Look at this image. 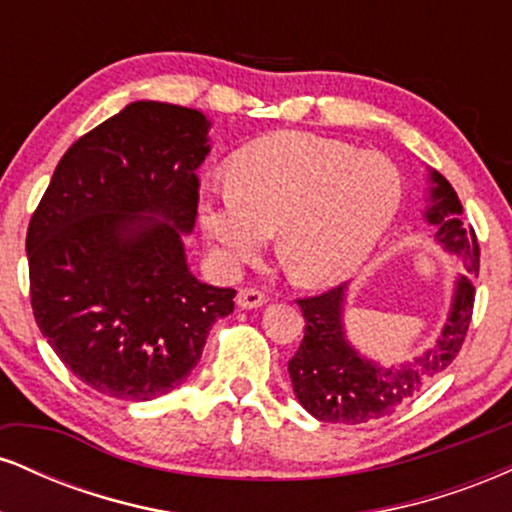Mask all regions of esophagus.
<instances>
[{
    "label": "esophagus",
    "instance_id": "obj_1",
    "mask_svg": "<svg viewBox=\"0 0 512 512\" xmlns=\"http://www.w3.org/2000/svg\"><path fill=\"white\" fill-rule=\"evenodd\" d=\"M267 303V296L260 289H240L238 291V305L245 310L260 308V305Z\"/></svg>",
    "mask_w": 512,
    "mask_h": 512
}]
</instances>
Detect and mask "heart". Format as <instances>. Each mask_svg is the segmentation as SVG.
I'll return each instance as SVG.
<instances>
[{"label": "heart", "mask_w": 512, "mask_h": 512, "mask_svg": "<svg viewBox=\"0 0 512 512\" xmlns=\"http://www.w3.org/2000/svg\"><path fill=\"white\" fill-rule=\"evenodd\" d=\"M228 175L231 187L204 192L197 204L216 260L243 267L279 231L281 264L313 289L361 269L404 195L390 158L308 132H276L245 146Z\"/></svg>", "instance_id": "obj_1"}]
</instances>
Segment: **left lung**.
I'll return each instance as SVG.
<instances>
[{"instance_id":"left-lung-1","label":"left lung","mask_w":512,"mask_h":512,"mask_svg":"<svg viewBox=\"0 0 512 512\" xmlns=\"http://www.w3.org/2000/svg\"><path fill=\"white\" fill-rule=\"evenodd\" d=\"M431 209L426 219L438 226V243L460 257L464 272L457 279L455 298L443 334L424 356L399 368L358 356L344 337V286L296 298L305 317V334L289 361L293 392L305 411L327 424H368L390 416L399 404L419 395L460 354L474 310V281L479 276L477 233L460 219L462 204L443 175L431 173Z\"/></svg>"}]
</instances>
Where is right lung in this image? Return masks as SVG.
I'll return each mask as SVG.
<instances>
[{
	"label": "right lung",
	"mask_w": 512,
	"mask_h": 512,
	"mask_svg": "<svg viewBox=\"0 0 512 512\" xmlns=\"http://www.w3.org/2000/svg\"><path fill=\"white\" fill-rule=\"evenodd\" d=\"M199 110L137 101L69 146L26 233L31 308L81 383L149 402L178 387L233 289L187 269L197 168L209 154Z\"/></svg>",
	"instance_id": "add662e5"
}]
</instances>
